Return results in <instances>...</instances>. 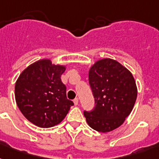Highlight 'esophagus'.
Instances as JSON below:
<instances>
[{
  "label": "esophagus",
  "mask_w": 159,
  "mask_h": 159,
  "mask_svg": "<svg viewBox=\"0 0 159 159\" xmlns=\"http://www.w3.org/2000/svg\"><path fill=\"white\" fill-rule=\"evenodd\" d=\"M73 102H74L75 106H77V105H78V98H75V99L73 100Z\"/></svg>",
  "instance_id": "34e87169"
}]
</instances>
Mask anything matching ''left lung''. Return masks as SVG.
<instances>
[{
    "label": "left lung",
    "instance_id": "1",
    "mask_svg": "<svg viewBox=\"0 0 159 159\" xmlns=\"http://www.w3.org/2000/svg\"><path fill=\"white\" fill-rule=\"evenodd\" d=\"M95 107L84 111L87 124L102 133L118 128L130 114L137 98L133 75L116 60L104 58L95 63L88 74Z\"/></svg>",
    "mask_w": 159,
    "mask_h": 159
}]
</instances>
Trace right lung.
Here are the masks:
<instances>
[{"label": "right lung", "mask_w": 159, "mask_h": 159, "mask_svg": "<svg viewBox=\"0 0 159 159\" xmlns=\"http://www.w3.org/2000/svg\"><path fill=\"white\" fill-rule=\"evenodd\" d=\"M65 67L50 60L35 62L22 72L15 87L20 111L28 120L41 128L59 124L74 103L67 98L61 81Z\"/></svg>", "instance_id": "right-lung-1"}]
</instances>
